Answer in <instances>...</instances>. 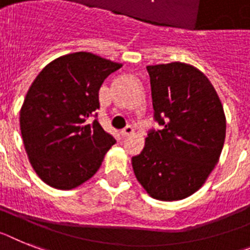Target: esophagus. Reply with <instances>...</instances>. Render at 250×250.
<instances>
[{
    "mask_svg": "<svg viewBox=\"0 0 250 250\" xmlns=\"http://www.w3.org/2000/svg\"><path fill=\"white\" fill-rule=\"evenodd\" d=\"M133 132H135V129H133V127H132V125H127V127H125V129H122V136H131V135H133Z\"/></svg>",
    "mask_w": 250,
    "mask_h": 250,
    "instance_id": "obj_1",
    "label": "esophagus"
}]
</instances>
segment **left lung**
I'll use <instances>...</instances> for the list:
<instances>
[{"label":"left lung","instance_id":"1","mask_svg":"<svg viewBox=\"0 0 250 250\" xmlns=\"http://www.w3.org/2000/svg\"><path fill=\"white\" fill-rule=\"evenodd\" d=\"M155 119L141 154L132 157L138 183L155 200L179 201L205 184L219 163L226 135L221 100L192 64L147 66Z\"/></svg>","mask_w":250,"mask_h":250}]
</instances>
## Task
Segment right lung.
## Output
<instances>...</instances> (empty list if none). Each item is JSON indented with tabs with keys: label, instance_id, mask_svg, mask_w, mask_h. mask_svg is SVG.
Listing matches in <instances>:
<instances>
[{
	"label": "right lung",
	"instance_id": "1",
	"mask_svg": "<svg viewBox=\"0 0 250 250\" xmlns=\"http://www.w3.org/2000/svg\"><path fill=\"white\" fill-rule=\"evenodd\" d=\"M122 63L89 52L61 56L44 67L20 109L22 142L38 177L57 189H73L99 170L115 144L98 119L99 90Z\"/></svg>",
	"mask_w": 250,
	"mask_h": 250
}]
</instances>
